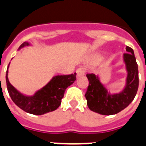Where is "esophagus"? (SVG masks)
I'll use <instances>...</instances> for the list:
<instances>
[{"label": "esophagus", "instance_id": "34e87169", "mask_svg": "<svg viewBox=\"0 0 146 146\" xmlns=\"http://www.w3.org/2000/svg\"><path fill=\"white\" fill-rule=\"evenodd\" d=\"M84 70H83L82 68L77 69V70H76V76H77V77L84 76Z\"/></svg>", "mask_w": 146, "mask_h": 146}]
</instances>
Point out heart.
Listing matches in <instances>:
<instances>
[{"mask_svg": "<svg viewBox=\"0 0 146 146\" xmlns=\"http://www.w3.org/2000/svg\"><path fill=\"white\" fill-rule=\"evenodd\" d=\"M105 56L102 54H96L92 58V62L95 64H98L101 62L104 59Z\"/></svg>", "mask_w": 146, "mask_h": 146, "instance_id": "obj_1", "label": "heart"}]
</instances>
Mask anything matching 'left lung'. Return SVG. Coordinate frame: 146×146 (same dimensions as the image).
<instances>
[{"label":"left lung","mask_w":146,"mask_h":146,"mask_svg":"<svg viewBox=\"0 0 146 146\" xmlns=\"http://www.w3.org/2000/svg\"><path fill=\"white\" fill-rule=\"evenodd\" d=\"M127 53L123 54L127 76L125 85L119 92L111 93L102 84L98 75L88 74L89 85L85 94L87 104L90 110L101 115H114L127 107L137 94L138 88V64L134 51L126 48Z\"/></svg>","instance_id":"obj_1"}]
</instances>
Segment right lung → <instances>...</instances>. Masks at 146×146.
<instances>
[{
  "label": "right lung",
  "mask_w": 146,
  "mask_h": 146,
  "mask_svg": "<svg viewBox=\"0 0 146 146\" xmlns=\"http://www.w3.org/2000/svg\"><path fill=\"white\" fill-rule=\"evenodd\" d=\"M27 46H31V44L27 41L24 42L18 50ZM9 64L6 72L8 94L15 104L21 110L33 115H43L57 110L61 105L66 89L76 80V73L70 75L54 76L46 85L37 90L33 95H24L9 82L8 76Z\"/></svg>",
  "instance_id": "right-lung-1"
}]
</instances>
